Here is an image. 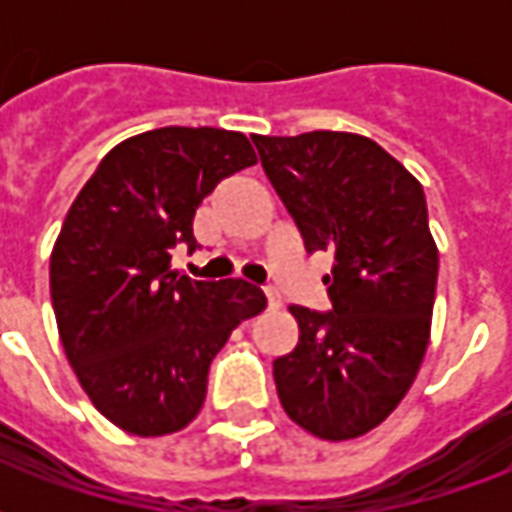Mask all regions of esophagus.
<instances>
[{
  "instance_id": "obj_1",
  "label": "esophagus",
  "mask_w": 512,
  "mask_h": 512,
  "mask_svg": "<svg viewBox=\"0 0 512 512\" xmlns=\"http://www.w3.org/2000/svg\"><path fill=\"white\" fill-rule=\"evenodd\" d=\"M266 301L271 310H277V307H282V299H279V293L274 288H266Z\"/></svg>"
}]
</instances>
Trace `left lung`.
I'll return each instance as SVG.
<instances>
[{"instance_id":"obj_1","label":"left lung","mask_w":512,"mask_h":512,"mask_svg":"<svg viewBox=\"0 0 512 512\" xmlns=\"http://www.w3.org/2000/svg\"><path fill=\"white\" fill-rule=\"evenodd\" d=\"M307 252H332V312L290 307L299 343L274 359L279 403L326 441L356 439L406 397L428 351L439 249L419 180L345 131L252 134Z\"/></svg>"}]
</instances>
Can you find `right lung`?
Returning <instances> with one entry per match:
<instances>
[{
	"label": "right lung",
	"mask_w": 512,
	"mask_h": 512,
	"mask_svg": "<svg viewBox=\"0 0 512 512\" xmlns=\"http://www.w3.org/2000/svg\"><path fill=\"white\" fill-rule=\"evenodd\" d=\"M257 164L224 128L167 126L112 147L84 183L51 252L62 348L93 406L134 436H167L200 414L208 367L238 323L266 307L244 279L172 271L219 180Z\"/></svg>",
	"instance_id": "obj_1"
}]
</instances>
